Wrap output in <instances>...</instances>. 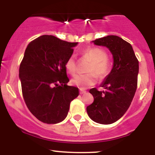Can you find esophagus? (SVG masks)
Listing matches in <instances>:
<instances>
[{
	"label": "esophagus",
	"instance_id": "34e87169",
	"mask_svg": "<svg viewBox=\"0 0 155 155\" xmlns=\"http://www.w3.org/2000/svg\"><path fill=\"white\" fill-rule=\"evenodd\" d=\"M79 92H80V94H84L87 92L86 90H84L82 89H79Z\"/></svg>",
	"mask_w": 155,
	"mask_h": 155
}]
</instances>
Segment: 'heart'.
Returning a JSON list of instances; mask_svg holds the SVG:
<instances>
[{"instance_id": "obj_1", "label": "heart", "mask_w": 155, "mask_h": 155, "mask_svg": "<svg viewBox=\"0 0 155 155\" xmlns=\"http://www.w3.org/2000/svg\"><path fill=\"white\" fill-rule=\"evenodd\" d=\"M81 55L84 59L90 62L87 68L88 74L76 76L71 79L72 84L80 88H86L92 86L97 82L96 75L99 79H104L109 74L112 63L111 60L107 57V51L104 48L89 47L81 52ZM65 67L71 75L74 76L77 73V65L74 55L68 58Z\"/></svg>"}]
</instances>
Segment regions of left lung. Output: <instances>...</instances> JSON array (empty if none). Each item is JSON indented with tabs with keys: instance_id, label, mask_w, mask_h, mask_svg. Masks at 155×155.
<instances>
[{
	"instance_id": "obj_1",
	"label": "left lung",
	"mask_w": 155,
	"mask_h": 155,
	"mask_svg": "<svg viewBox=\"0 0 155 155\" xmlns=\"http://www.w3.org/2000/svg\"><path fill=\"white\" fill-rule=\"evenodd\" d=\"M93 42L109 49L114 66L101 84L104 91L96 88L90 90L94 101L87 107V111L94 122L111 124L123 116L130 106L138 84V60L130 44L117 35H107Z\"/></svg>"
}]
</instances>
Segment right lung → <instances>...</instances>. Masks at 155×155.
<instances>
[{
	"instance_id": "obj_1",
	"label": "right lung",
	"mask_w": 155,
	"mask_h": 155,
	"mask_svg": "<svg viewBox=\"0 0 155 155\" xmlns=\"http://www.w3.org/2000/svg\"><path fill=\"white\" fill-rule=\"evenodd\" d=\"M78 43L44 35L28 45L19 65V79L27 107L41 122L56 124L67 117L79 89L68 86L65 64Z\"/></svg>"
}]
</instances>
